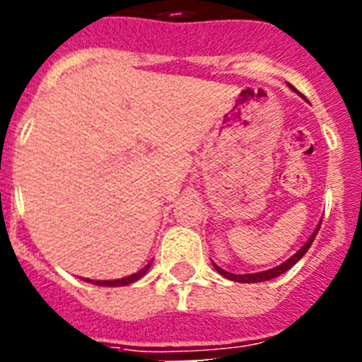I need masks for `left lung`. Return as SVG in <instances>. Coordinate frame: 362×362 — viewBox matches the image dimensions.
<instances>
[{"mask_svg":"<svg viewBox=\"0 0 362 362\" xmlns=\"http://www.w3.org/2000/svg\"><path fill=\"white\" fill-rule=\"evenodd\" d=\"M292 88H293V86H292ZM293 90H296V88H293ZM319 228H321V225H319L317 228H315V232H313L312 235H310V239H308V241H306V245L303 246V248H300L299 252H296V254H293L292 257L288 259V261H284L283 264H279V267H276V268H272V270L259 272V274H243V276H241V274H230V272L223 270V268H219V267H217V264H214V268H216V270L219 272V274L223 277H226V279H230V281H238V283H263V281L274 279V277L281 276V274H284V272H286V270H290V268H292L293 264H296L297 261H299V259L303 257V255H305L306 252H308V248H310V246H312L313 239H315V235H317Z\"/></svg>","mask_w":362,"mask_h":362,"instance_id":"left-lung-1","label":"left lung"}]
</instances>
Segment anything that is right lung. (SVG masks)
<instances>
[{"label":"right lung","mask_w":362,"mask_h":362,"mask_svg":"<svg viewBox=\"0 0 362 362\" xmlns=\"http://www.w3.org/2000/svg\"><path fill=\"white\" fill-rule=\"evenodd\" d=\"M150 264H152V261H150V263L146 264L145 268H141V270L136 272V274H132V276L123 277V279H116V281H90V279H85V281H88V283H92V284H98V286H127V284L134 283V281L141 279L146 272H148Z\"/></svg>","instance_id":"1"}]
</instances>
